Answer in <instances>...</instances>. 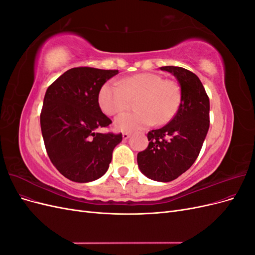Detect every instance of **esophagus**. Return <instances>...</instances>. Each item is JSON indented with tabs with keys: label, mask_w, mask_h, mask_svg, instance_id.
<instances>
[{
	"label": "esophagus",
	"mask_w": 255,
	"mask_h": 255,
	"mask_svg": "<svg viewBox=\"0 0 255 255\" xmlns=\"http://www.w3.org/2000/svg\"><path fill=\"white\" fill-rule=\"evenodd\" d=\"M129 136H130V134H129V133H123V134H122V138H123V139H125V140L128 139Z\"/></svg>",
	"instance_id": "1"
}]
</instances>
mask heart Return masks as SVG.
Returning a JSON list of instances; mask_svg holds the SVG:
<instances>
[{
    "instance_id": "obj_1",
    "label": "heart",
    "mask_w": 255,
    "mask_h": 255,
    "mask_svg": "<svg viewBox=\"0 0 255 255\" xmlns=\"http://www.w3.org/2000/svg\"><path fill=\"white\" fill-rule=\"evenodd\" d=\"M136 101L138 111L119 115L115 119V128L133 132L157 125H166L173 119L182 101L179 84L164 80L156 73H139L118 83L107 82L98 95L100 109L109 116L129 109Z\"/></svg>"
}]
</instances>
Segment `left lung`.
Returning <instances> with one entry per match:
<instances>
[{"instance_id": "1", "label": "left lung", "mask_w": 255, "mask_h": 255, "mask_svg": "<svg viewBox=\"0 0 255 255\" xmlns=\"http://www.w3.org/2000/svg\"><path fill=\"white\" fill-rule=\"evenodd\" d=\"M179 82L182 101L173 119L148 133L149 145L137 154L140 171L149 179L170 182L192 166L210 128V99L201 81L182 67L165 66Z\"/></svg>"}]
</instances>
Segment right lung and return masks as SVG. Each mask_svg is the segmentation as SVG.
Segmentation results:
<instances>
[{
  "instance_id": "add662e5",
  "label": "right lung",
  "mask_w": 255,
  "mask_h": 255,
  "mask_svg": "<svg viewBox=\"0 0 255 255\" xmlns=\"http://www.w3.org/2000/svg\"><path fill=\"white\" fill-rule=\"evenodd\" d=\"M118 70L78 67L61 74L45 92L40 114L41 133L48 155L67 179L87 183L110 167L122 134L97 132L112 120L99 106L98 95Z\"/></svg>"
}]
</instances>
